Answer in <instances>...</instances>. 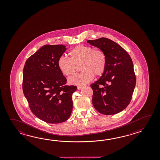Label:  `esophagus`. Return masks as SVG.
Returning <instances> with one entry per match:
<instances>
[{"mask_svg":"<svg viewBox=\"0 0 160 160\" xmlns=\"http://www.w3.org/2000/svg\"><path fill=\"white\" fill-rule=\"evenodd\" d=\"M82 88H83V86H77V88H78V90H81Z\"/></svg>","mask_w":160,"mask_h":160,"instance_id":"esophagus-1","label":"esophagus"}]
</instances>
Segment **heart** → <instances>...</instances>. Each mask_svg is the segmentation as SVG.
<instances>
[{
	"label": "heart",
	"mask_w": 160,
	"mask_h": 160,
	"mask_svg": "<svg viewBox=\"0 0 160 160\" xmlns=\"http://www.w3.org/2000/svg\"><path fill=\"white\" fill-rule=\"evenodd\" d=\"M70 59L61 57L58 59V67L62 73L67 77L72 75L76 66L80 65V73L76 74L68 79L72 85H85L92 81L94 74L102 75L105 71L107 58L105 52L100 48H94L90 46L79 44L71 49Z\"/></svg>",
	"instance_id": "obj_1"
}]
</instances>
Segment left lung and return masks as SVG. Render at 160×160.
Here are the masks:
<instances>
[{
    "instance_id": "8db88e82",
    "label": "left lung",
    "mask_w": 160,
    "mask_h": 160,
    "mask_svg": "<svg viewBox=\"0 0 160 160\" xmlns=\"http://www.w3.org/2000/svg\"><path fill=\"white\" fill-rule=\"evenodd\" d=\"M88 43L102 50L107 58L105 71L90 85L92 105L102 114H115L125 109L132 98L136 82L133 61L121 46L108 38L88 40Z\"/></svg>"
}]
</instances>
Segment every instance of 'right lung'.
Returning a JSON list of instances; mask_svg holds the SVG:
<instances>
[{
    "label": "right lung",
    "mask_w": 160,
    "mask_h": 160,
    "mask_svg": "<svg viewBox=\"0 0 160 160\" xmlns=\"http://www.w3.org/2000/svg\"><path fill=\"white\" fill-rule=\"evenodd\" d=\"M66 50L63 44L44 45L28 58L24 65V96L32 112L46 122H65L72 113V94L77 88L66 85L67 79L57 64Z\"/></svg>",
    "instance_id": "add662e5"
}]
</instances>
